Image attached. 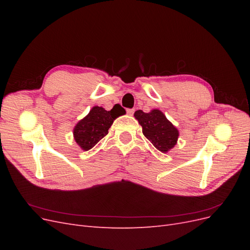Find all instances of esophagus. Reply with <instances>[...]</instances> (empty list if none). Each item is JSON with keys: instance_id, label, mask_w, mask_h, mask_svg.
Wrapping results in <instances>:
<instances>
[{"instance_id": "34e87169", "label": "esophagus", "mask_w": 250, "mask_h": 250, "mask_svg": "<svg viewBox=\"0 0 250 250\" xmlns=\"http://www.w3.org/2000/svg\"><path fill=\"white\" fill-rule=\"evenodd\" d=\"M126 112H127L129 116H131V115H133L134 109H133V108H127V109H126Z\"/></svg>"}]
</instances>
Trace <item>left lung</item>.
Returning <instances> with one entry per match:
<instances>
[{
  "mask_svg": "<svg viewBox=\"0 0 250 250\" xmlns=\"http://www.w3.org/2000/svg\"><path fill=\"white\" fill-rule=\"evenodd\" d=\"M134 117L143 128V134L156 149L162 152H168L176 145L178 130L161 110L153 109L150 112L137 110Z\"/></svg>",
  "mask_w": 250,
  "mask_h": 250,
  "instance_id": "obj_1",
  "label": "left lung"
}]
</instances>
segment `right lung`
<instances>
[{"label":"right lung","mask_w":250,"mask_h":250,"mask_svg":"<svg viewBox=\"0 0 250 250\" xmlns=\"http://www.w3.org/2000/svg\"><path fill=\"white\" fill-rule=\"evenodd\" d=\"M125 113L122 107H113L107 111L102 107L95 106L88 115L79 121L74 128V139L83 150L92 149L96 144L108 133L113 120Z\"/></svg>","instance_id":"right-lung-1"}]
</instances>
